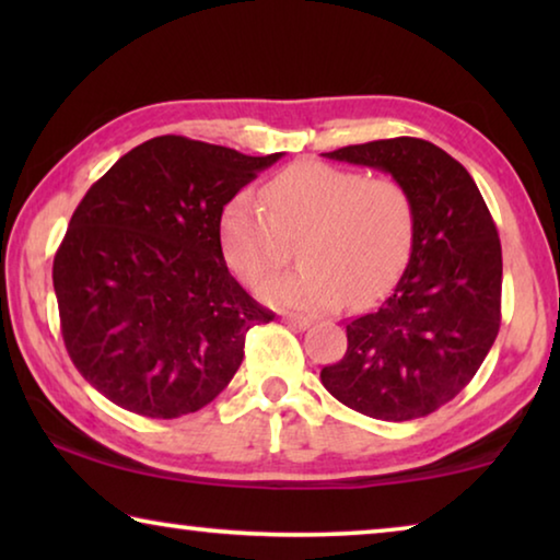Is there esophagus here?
<instances>
[{"label":"esophagus","mask_w":560,"mask_h":560,"mask_svg":"<svg viewBox=\"0 0 560 560\" xmlns=\"http://www.w3.org/2000/svg\"><path fill=\"white\" fill-rule=\"evenodd\" d=\"M283 320H287V324H289L291 328H299V330H306V328L311 326V318H306V316H293V314H289V316H283Z\"/></svg>","instance_id":"esophagus-1"}]
</instances>
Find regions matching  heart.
Listing matches in <instances>:
<instances>
[{
	"mask_svg": "<svg viewBox=\"0 0 560 560\" xmlns=\"http://www.w3.org/2000/svg\"><path fill=\"white\" fill-rule=\"evenodd\" d=\"M264 202L234 195L220 214V244L244 281L261 283L287 264V240L301 236V267L261 289L269 306L293 314H326L348 299L363 306L410 259L415 202L395 177L306 160L271 177Z\"/></svg>",
	"mask_w": 560,
	"mask_h": 560,
	"instance_id": "obj_1",
	"label": "heart"
}]
</instances>
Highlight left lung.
<instances>
[{
    "label": "left lung",
    "mask_w": 560,
    "mask_h": 560,
    "mask_svg": "<svg viewBox=\"0 0 560 560\" xmlns=\"http://www.w3.org/2000/svg\"><path fill=\"white\" fill-rule=\"evenodd\" d=\"M324 155L400 179L415 202V240L395 289L346 326V355L320 371V383L373 420L424 417L467 387L497 340V224L464 165L428 140H373Z\"/></svg>",
    "instance_id": "obj_1"
}]
</instances>
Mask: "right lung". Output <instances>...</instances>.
<instances>
[{"mask_svg": "<svg viewBox=\"0 0 560 560\" xmlns=\"http://www.w3.org/2000/svg\"><path fill=\"white\" fill-rule=\"evenodd\" d=\"M281 155L160 136L75 207L54 291L73 365L110 402L173 420L210 405L240 371L246 334L273 314L226 269L220 214Z\"/></svg>", "mask_w": 560, "mask_h": 560, "instance_id": "obj_1", "label": "right lung"}]
</instances>
